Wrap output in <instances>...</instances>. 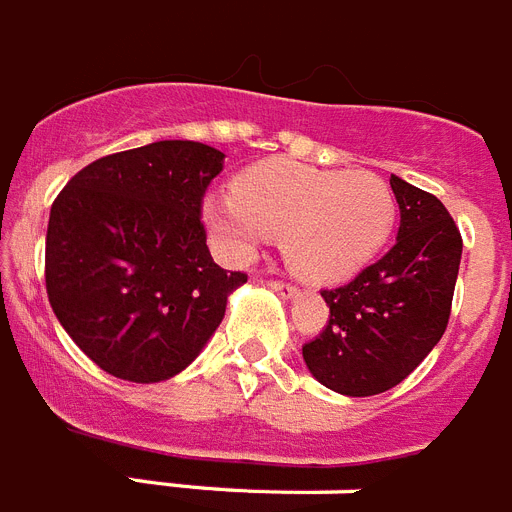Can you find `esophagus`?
Masks as SVG:
<instances>
[{
	"label": "esophagus",
	"mask_w": 512,
	"mask_h": 512,
	"mask_svg": "<svg viewBox=\"0 0 512 512\" xmlns=\"http://www.w3.org/2000/svg\"><path fill=\"white\" fill-rule=\"evenodd\" d=\"M269 287H272L274 292H279L282 298H295V295H298V290H295V287L287 285V282H277V279H272V282H269Z\"/></svg>",
	"instance_id": "34e87169"
}]
</instances>
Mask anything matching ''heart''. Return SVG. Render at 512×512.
<instances>
[{
    "label": "heart",
    "mask_w": 512,
    "mask_h": 512,
    "mask_svg": "<svg viewBox=\"0 0 512 512\" xmlns=\"http://www.w3.org/2000/svg\"><path fill=\"white\" fill-rule=\"evenodd\" d=\"M202 212L230 259L248 261L269 235H282L292 272L316 285H334L355 277L386 246L396 196L368 170L266 160L235 178L233 194L207 199Z\"/></svg>",
    "instance_id": "obj_1"
}]
</instances>
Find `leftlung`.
<instances>
[{"label": "left lung", "mask_w": 512, "mask_h": 512, "mask_svg": "<svg viewBox=\"0 0 512 512\" xmlns=\"http://www.w3.org/2000/svg\"><path fill=\"white\" fill-rule=\"evenodd\" d=\"M399 235L349 285L323 290L329 321L303 347L318 383L342 396L399 386L445 334L464 240L438 196L391 176Z\"/></svg>", "instance_id": "left-lung-1"}]
</instances>
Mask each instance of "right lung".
I'll return each mask as SVG.
<instances>
[{"instance_id":"obj_1","label":"right lung","mask_w":512,"mask_h":512,"mask_svg":"<svg viewBox=\"0 0 512 512\" xmlns=\"http://www.w3.org/2000/svg\"><path fill=\"white\" fill-rule=\"evenodd\" d=\"M225 155L165 139L82 168L51 204L48 303L100 370L131 383L189 368L246 274L212 261L202 199Z\"/></svg>"}]
</instances>
